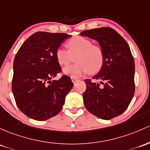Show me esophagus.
<instances>
[{"label": "esophagus", "instance_id": "obj_1", "mask_svg": "<svg viewBox=\"0 0 150 150\" xmlns=\"http://www.w3.org/2000/svg\"><path fill=\"white\" fill-rule=\"evenodd\" d=\"M71 79L72 83H75V82H77L78 80V79L77 78H75V77H71Z\"/></svg>", "mask_w": 150, "mask_h": 150}]
</instances>
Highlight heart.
Returning <instances> with one entry per match:
<instances>
[{"instance_id": "b5f03b06", "label": "heart", "mask_w": 150, "mask_h": 150, "mask_svg": "<svg viewBox=\"0 0 150 150\" xmlns=\"http://www.w3.org/2000/svg\"><path fill=\"white\" fill-rule=\"evenodd\" d=\"M67 50L61 47L55 51V57L59 65L66 66L73 60L76 63L65 67L64 74L71 77H79L89 72L95 74L103 67L105 54L100 45H94L93 41L82 36H75L66 42Z\"/></svg>"}]
</instances>
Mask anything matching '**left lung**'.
I'll return each instance as SVG.
<instances>
[{
	"label": "left lung",
	"instance_id": "1",
	"mask_svg": "<svg viewBox=\"0 0 150 150\" xmlns=\"http://www.w3.org/2000/svg\"><path fill=\"white\" fill-rule=\"evenodd\" d=\"M96 40L103 49L105 62L93 79L85 80L83 101L90 113L103 120L119 116L129 106L134 94V61L126 40L115 30L103 27L80 34Z\"/></svg>",
	"mask_w": 150,
	"mask_h": 150
}]
</instances>
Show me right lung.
Segmentation results:
<instances>
[{"instance_id":"add662e5","label":"right lung","mask_w":150,"mask_h":150,"mask_svg":"<svg viewBox=\"0 0 150 150\" xmlns=\"http://www.w3.org/2000/svg\"><path fill=\"white\" fill-rule=\"evenodd\" d=\"M66 33L37 32L30 35L18 51L13 62L12 91L19 110L30 118L44 121L61 111L65 97L73 86L63 75L55 51L66 38Z\"/></svg>"}]
</instances>
